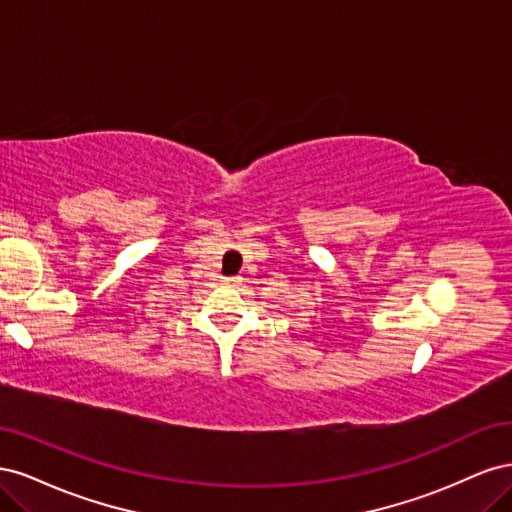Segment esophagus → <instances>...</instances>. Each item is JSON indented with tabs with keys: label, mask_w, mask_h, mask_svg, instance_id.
Segmentation results:
<instances>
[{
	"label": "esophagus",
	"mask_w": 512,
	"mask_h": 512,
	"mask_svg": "<svg viewBox=\"0 0 512 512\" xmlns=\"http://www.w3.org/2000/svg\"><path fill=\"white\" fill-rule=\"evenodd\" d=\"M222 280H224V284H235L237 277H222Z\"/></svg>",
	"instance_id": "esophagus-1"
}]
</instances>
